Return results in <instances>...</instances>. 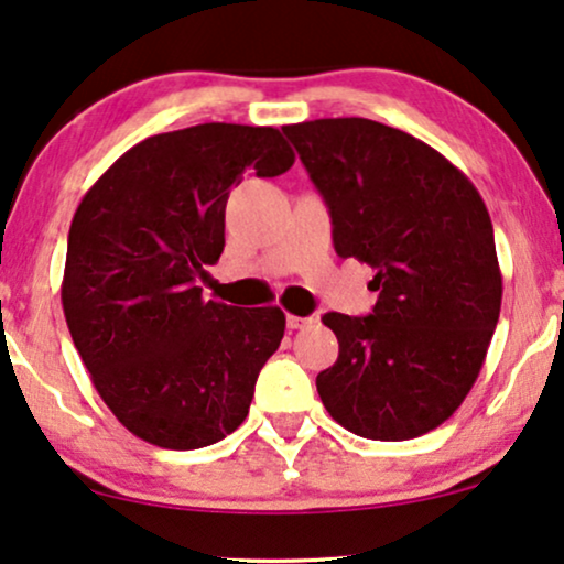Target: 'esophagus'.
I'll use <instances>...</instances> for the list:
<instances>
[{"label":"esophagus","mask_w":564,"mask_h":564,"mask_svg":"<svg viewBox=\"0 0 564 564\" xmlns=\"http://www.w3.org/2000/svg\"><path fill=\"white\" fill-rule=\"evenodd\" d=\"M314 322V316H288V329H305V326H311Z\"/></svg>","instance_id":"34e87169"}]
</instances>
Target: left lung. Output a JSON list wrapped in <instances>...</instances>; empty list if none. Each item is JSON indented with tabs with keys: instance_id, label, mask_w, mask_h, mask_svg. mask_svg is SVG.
<instances>
[{
	"instance_id": "left-lung-1",
	"label": "left lung",
	"mask_w": 564,
	"mask_h": 564,
	"mask_svg": "<svg viewBox=\"0 0 564 564\" xmlns=\"http://www.w3.org/2000/svg\"><path fill=\"white\" fill-rule=\"evenodd\" d=\"M282 130L329 204L337 253L377 269L371 316H324L339 356L316 377L318 398L366 440L429 434L474 389L502 308L481 193L389 124L326 117Z\"/></svg>"
}]
</instances>
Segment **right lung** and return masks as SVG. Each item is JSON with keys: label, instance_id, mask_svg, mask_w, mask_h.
I'll use <instances>...</instances> for the list:
<instances>
[{"label": "right lung", "instance_id": "add662e5", "mask_svg": "<svg viewBox=\"0 0 564 564\" xmlns=\"http://www.w3.org/2000/svg\"><path fill=\"white\" fill-rule=\"evenodd\" d=\"M293 164L276 128L204 122L135 143L80 198L62 308L96 392L138 440L198 449L246 421L284 314L206 301L198 276L225 250L229 187Z\"/></svg>", "mask_w": 564, "mask_h": 564}]
</instances>
